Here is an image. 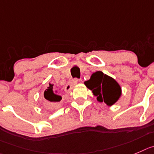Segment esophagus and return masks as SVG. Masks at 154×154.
<instances>
[{"instance_id": "34e87169", "label": "esophagus", "mask_w": 154, "mask_h": 154, "mask_svg": "<svg viewBox=\"0 0 154 154\" xmlns=\"http://www.w3.org/2000/svg\"><path fill=\"white\" fill-rule=\"evenodd\" d=\"M79 82V80L78 79H73L72 81L70 82H69L68 84L66 85L65 91H66V92L70 91L73 88V87H74V86L75 85Z\"/></svg>"}]
</instances>
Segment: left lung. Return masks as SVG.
<instances>
[{
	"instance_id": "1",
	"label": "left lung",
	"mask_w": 154,
	"mask_h": 154,
	"mask_svg": "<svg viewBox=\"0 0 154 154\" xmlns=\"http://www.w3.org/2000/svg\"><path fill=\"white\" fill-rule=\"evenodd\" d=\"M85 85L97 97V101L104 102L108 106L113 105L122 94L118 82L101 71L94 72L90 79L85 82Z\"/></svg>"
}]
</instances>
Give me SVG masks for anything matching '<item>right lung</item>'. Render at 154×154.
Wrapping results in <instances>:
<instances>
[{
  "mask_svg": "<svg viewBox=\"0 0 154 154\" xmlns=\"http://www.w3.org/2000/svg\"><path fill=\"white\" fill-rule=\"evenodd\" d=\"M49 85L48 89L45 91L44 97H45V99L48 100L49 106H54L60 101L62 97L58 94V91L56 88H54L53 85L49 84Z\"/></svg>",
  "mask_w": 154,
  "mask_h": 154,
  "instance_id": "right-lung-1",
  "label": "right lung"
}]
</instances>
